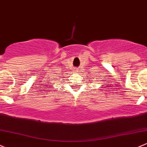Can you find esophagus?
<instances>
[{"label":"esophagus","instance_id":"obj_1","mask_svg":"<svg viewBox=\"0 0 147 147\" xmlns=\"http://www.w3.org/2000/svg\"><path fill=\"white\" fill-rule=\"evenodd\" d=\"M74 71H75V72L78 71V69H74Z\"/></svg>","mask_w":147,"mask_h":147}]
</instances>
